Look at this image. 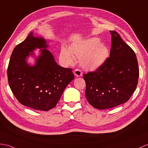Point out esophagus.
<instances>
[{
    "mask_svg": "<svg viewBox=\"0 0 148 148\" xmlns=\"http://www.w3.org/2000/svg\"><path fill=\"white\" fill-rule=\"evenodd\" d=\"M74 75H75L76 77H81L82 75V71L79 69H75L74 71Z\"/></svg>",
    "mask_w": 148,
    "mask_h": 148,
    "instance_id": "obj_1",
    "label": "esophagus"
}]
</instances>
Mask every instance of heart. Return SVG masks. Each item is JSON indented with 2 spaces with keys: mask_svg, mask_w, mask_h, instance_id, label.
I'll use <instances>...</instances> for the list:
<instances>
[{
  "mask_svg": "<svg viewBox=\"0 0 148 148\" xmlns=\"http://www.w3.org/2000/svg\"><path fill=\"white\" fill-rule=\"evenodd\" d=\"M74 57L79 59L84 69L92 71L103 66L110 57L108 47L102 44L98 38H90L73 43L69 49L62 47L60 57L64 64L70 66L74 62Z\"/></svg>",
  "mask_w": 148,
  "mask_h": 148,
  "instance_id": "obj_1",
  "label": "heart"
}]
</instances>
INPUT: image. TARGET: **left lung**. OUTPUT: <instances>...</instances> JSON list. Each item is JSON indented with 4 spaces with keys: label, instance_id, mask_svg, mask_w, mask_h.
<instances>
[{
    "label": "left lung",
    "instance_id": "obj_1",
    "mask_svg": "<svg viewBox=\"0 0 148 148\" xmlns=\"http://www.w3.org/2000/svg\"><path fill=\"white\" fill-rule=\"evenodd\" d=\"M110 57L95 72L84 74L85 95L89 103L97 109H107L127 101L136 90L139 75L134 51L119 34L110 31Z\"/></svg>",
    "mask_w": 148,
    "mask_h": 148
}]
</instances>
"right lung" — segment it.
Segmentation results:
<instances>
[{"label": "right lung", "mask_w": 148, "mask_h": 148, "mask_svg": "<svg viewBox=\"0 0 148 148\" xmlns=\"http://www.w3.org/2000/svg\"><path fill=\"white\" fill-rule=\"evenodd\" d=\"M48 48L44 38L30 33L14 48L8 68L9 84L14 95L23 105L36 110L54 108L74 78L71 69L58 66ZM36 49H40L38 56L33 52ZM30 56L35 59L33 64L27 62Z\"/></svg>", "instance_id": "obj_1"}]
</instances>
